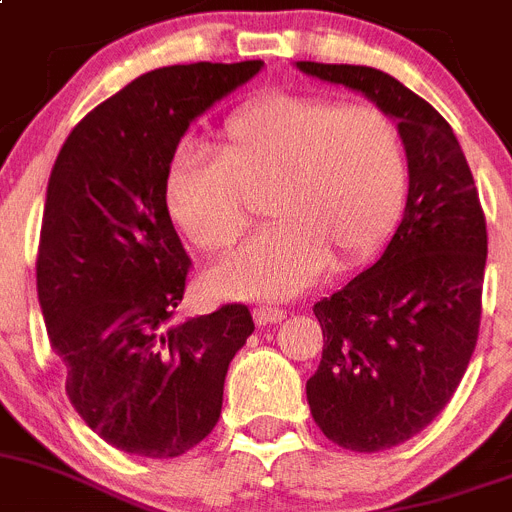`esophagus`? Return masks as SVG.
Returning <instances> with one entry per match:
<instances>
[{
    "mask_svg": "<svg viewBox=\"0 0 512 512\" xmlns=\"http://www.w3.org/2000/svg\"><path fill=\"white\" fill-rule=\"evenodd\" d=\"M252 317H255V322L257 324H262V327H265V324H278L281 322L283 317H286V311L283 309H275V306H255V309H252Z\"/></svg>",
    "mask_w": 512,
    "mask_h": 512,
    "instance_id": "esophagus-1",
    "label": "esophagus"
}]
</instances>
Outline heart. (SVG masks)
Listing matches in <instances>:
<instances>
[{"instance_id": "1", "label": "heart", "mask_w": 512, "mask_h": 512, "mask_svg": "<svg viewBox=\"0 0 512 512\" xmlns=\"http://www.w3.org/2000/svg\"><path fill=\"white\" fill-rule=\"evenodd\" d=\"M397 123L376 105L327 97H257L229 115L213 154L182 151L164 182L172 224L203 252L250 226L265 193L268 224L206 273L224 299H291L327 265L342 270L381 242L407 198Z\"/></svg>"}]
</instances>
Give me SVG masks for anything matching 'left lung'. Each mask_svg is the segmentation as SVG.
I'll list each match as a JSON object with an SVG mask.
<instances>
[{
	"label": "left lung",
	"instance_id": "left-lung-1",
	"mask_svg": "<svg viewBox=\"0 0 512 512\" xmlns=\"http://www.w3.org/2000/svg\"><path fill=\"white\" fill-rule=\"evenodd\" d=\"M361 92L397 121L410 190L394 237L371 268L314 304L324 348L306 381L314 422L332 443L384 451L441 415L474 353L487 224L469 164L443 115L371 66L296 61Z\"/></svg>",
	"mask_w": 512,
	"mask_h": 512
}]
</instances>
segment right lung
Masks as SVG:
<instances>
[{"mask_svg": "<svg viewBox=\"0 0 512 512\" xmlns=\"http://www.w3.org/2000/svg\"><path fill=\"white\" fill-rule=\"evenodd\" d=\"M262 61L146 71L87 113L48 177L38 301L74 410L110 446L175 459L219 422L231 358L255 332L242 304L172 322L188 255L164 182L190 123Z\"/></svg>", "mask_w": 512, "mask_h": 512, "instance_id": "add662e5", "label": "right lung"}]
</instances>
